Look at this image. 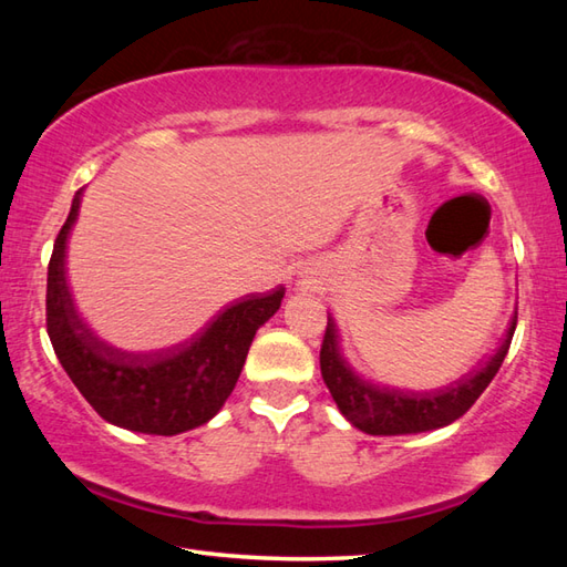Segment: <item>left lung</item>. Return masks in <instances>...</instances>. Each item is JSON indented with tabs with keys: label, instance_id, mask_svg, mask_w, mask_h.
I'll return each mask as SVG.
<instances>
[{
	"label": "left lung",
	"instance_id": "1",
	"mask_svg": "<svg viewBox=\"0 0 567 567\" xmlns=\"http://www.w3.org/2000/svg\"><path fill=\"white\" fill-rule=\"evenodd\" d=\"M514 329L516 317L512 319L507 336H504L495 355L480 370L451 382L449 388L414 392L360 375L351 360L346 358L341 331L329 315L327 336H323L319 355L321 378L346 421H351V426L370 433V436H406V433L433 431L461 419L475 404L477 396L487 390V384L507 358Z\"/></svg>",
	"mask_w": 567,
	"mask_h": 567
}]
</instances>
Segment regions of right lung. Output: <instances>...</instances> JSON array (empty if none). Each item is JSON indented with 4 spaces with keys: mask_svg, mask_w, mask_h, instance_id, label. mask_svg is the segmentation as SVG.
<instances>
[{
    "mask_svg": "<svg viewBox=\"0 0 567 567\" xmlns=\"http://www.w3.org/2000/svg\"><path fill=\"white\" fill-rule=\"evenodd\" d=\"M78 209L80 192L48 265V336L60 365L94 412L118 429L177 436L207 424L234 392L256 331L280 309L285 287L236 299L183 343L151 353L122 351L94 336L68 292L65 248Z\"/></svg>",
    "mask_w": 567,
    "mask_h": 567,
    "instance_id": "1",
    "label": "right lung"
}]
</instances>
